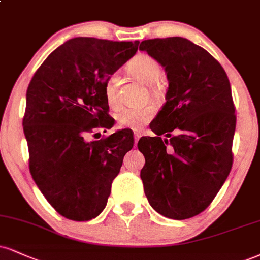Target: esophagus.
I'll return each mask as SVG.
<instances>
[{
    "instance_id": "esophagus-1",
    "label": "esophagus",
    "mask_w": 260,
    "mask_h": 260,
    "mask_svg": "<svg viewBox=\"0 0 260 260\" xmlns=\"http://www.w3.org/2000/svg\"><path fill=\"white\" fill-rule=\"evenodd\" d=\"M139 138H140V134L139 133H134V145H136L137 143H138V140H139Z\"/></svg>"
}]
</instances>
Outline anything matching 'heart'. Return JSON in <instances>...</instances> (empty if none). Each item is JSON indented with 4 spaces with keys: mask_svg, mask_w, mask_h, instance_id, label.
I'll return each instance as SVG.
<instances>
[{
    "mask_svg": "<svg viewBox=\"0 0 260 260\" xmlns=\"http://www.w3.org/2000/svg\"><path fill=\"white\" fill-rule=\"evenodd\" d=\"M128 70L134 77L145 84H154L161 79L162 68L160 62L148 54H139L128 62ZM118 74L110 75L105 84V94L109 104L112 108L120 106V94H118ZM155 108L151 104H144L138 106H128L117 112L116 120L118 126L122 128L138 131L144 124L154 117Z\"/></svg>",
    "mask_w": 260,
    "mask_h": 260,
    "instance_id": "obj_1",
    "label": "heart"
}]
</instances>
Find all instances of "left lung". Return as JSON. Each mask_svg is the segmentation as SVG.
Wrapping results in <instances>:
<instances>
[{
	"instance_id": "8db88e82",
	"label": "left lung",
	"mask_w": 260,
	"mask_h": 260,
	"mask_svg": "<svg viewBox=\"0 0 260 260\" xmlns=\"http://www.w3.org/2000/svg\"><path fill=\"white\" fill-rule=\"evenodd\" d=\"M139 49L160 62L168 80L166 103L150 124L156 137L138 142L144 191L157 213L187 219L208 207L233 166L230 82L206 49L183 37L145 40Z\"/></svg>"
}]
</instances>
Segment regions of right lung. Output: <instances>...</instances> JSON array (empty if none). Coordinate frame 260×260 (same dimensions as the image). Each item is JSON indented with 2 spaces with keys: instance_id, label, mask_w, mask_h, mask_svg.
<instances>
[{
  "instance_id": "1",
  "label": "right lung",
  "mask_w": 260,
  "mask_h": 260,
  "mask_svg": "<svg viewBox=\"0 0 260 260\" xmlns=\"http://www.w3.org/2000/svg\"><path fill=\"white\" fill-rule=\"evenodd\" d=\"M138 45L75 37L47 57L27 87L23 127L30 173L68 219L86 221L102 213L123 156L133 148L128 129L93 142L84 134L109 123L106 81Z\"/></svg>"
}]
</instances>
